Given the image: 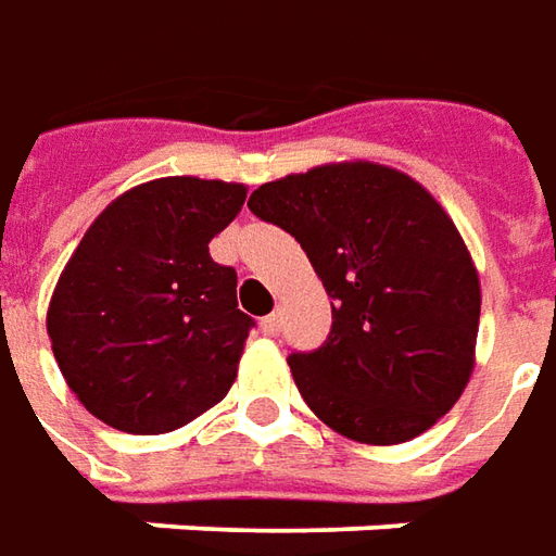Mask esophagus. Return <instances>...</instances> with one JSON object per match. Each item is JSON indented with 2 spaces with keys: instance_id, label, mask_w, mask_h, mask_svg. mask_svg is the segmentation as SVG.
Segmentation results:
<instances>
[{
  "instance_id": "34e87169",
  "label": "esophagus",
  "mask_w": 556,
  "mask_h": 556,
  "mask_svg": "<svg viewBox=\"0 0 556 556\" xmlns=\"http://www.w3.org/2000/svg\"><path fill=\"white\" fill-rule=\"evenodd\" d=\"M279 323H282V319H279V314L264 316V319H261V332H264V336H277Z\"/></svg>"
}]
</instances>
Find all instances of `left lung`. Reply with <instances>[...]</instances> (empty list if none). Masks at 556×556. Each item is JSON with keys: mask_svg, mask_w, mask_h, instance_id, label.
I'll return each instance as SVG.
<instances>
[{"mask_svg": "<svg viewBox=\"0 0 556 556\" xmlns=\"http://www.w3.org/2000/svg\"><path fill=\"white\" fill-rule=\"evenodd\" d=\"M252 215L292 233L332 304V332L289 366L304 403L356 443L425 433L473 372L480 277L443 205L375 163L261 184Z\"/></svg>", "mask_w": 556, "mask_h": 556, "instance_id": "left-lung-1", "label": "left lung"}]
</instances>
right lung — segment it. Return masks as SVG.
<instances>
[{
  "mask_svg": "<svg viewBox=\"0 0 556 556\" xmlns=\"http://www.w3.org/2000/svg\"><path fill=\"white\" fill-rule=\"evenodd\" d=\"M242 202V184L156 178L110 202L76 245L49 338L70 391L104 425L168 433L227 396L255 319L208 242Z\"/></svg>",
  "mask_w": 556,
  "mask_h": 556,
  "instance_id": "1",
  "label": "right lung"
}]
</instances>
